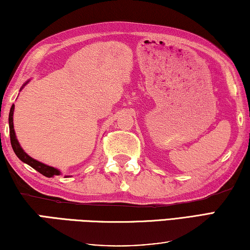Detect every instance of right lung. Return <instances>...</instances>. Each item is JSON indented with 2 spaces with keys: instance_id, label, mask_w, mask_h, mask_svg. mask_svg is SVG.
<instances>
[{
  "instance_id": "obj_1",
  "label": "right lung",
  "mask_w": 250,
  "mask_h": 250,
  "mask_svg": "<svg viewBox=\"0 0 250 250\" xmlns=\"http://www.w3.org/2000/svg\"><path fill=\"white\" fill-rule=\"evenodd\" d=\"M26 84V83H25ZM13 111H14V104L11 106L10 110V114H9V125H10V140H11V146L13 148V151L17 154L18 158L21 161L25 162L31 167L34 168L37 171H39L40 173H42L43 176H45L47 178H51L53 176H59L60 175V171L58 169H55L53 167H50V166H46L42 162H40L38 160L33 159L30 156L23 151V149L21 148V146L18 142L17 137H15V132H14V126H13Z\"/></svg>"
}]
</instances>
